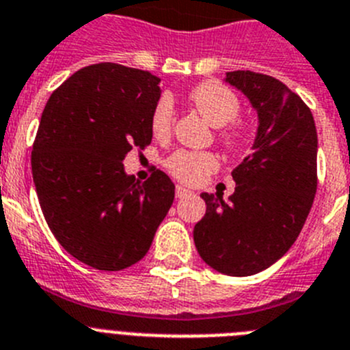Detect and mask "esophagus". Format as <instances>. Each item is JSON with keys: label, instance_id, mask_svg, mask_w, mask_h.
Wrapping results in <instances>:
<instances>
[{"label": "esophagus", "instance_id": "obj_1", "mask_svg": "<svg viewBox=\"0 0 350 350\" xmlns=\"http://www.w3.org/2000/svg\"><path fill=\"white\" fill-rule=\"evenodd\" d=\"M190 190H187V188L185 187H176V197H178V199H181V197H185V196H190Z\"/></svg>", "mask_w": 350, "mask_h": 350}]
</instances>
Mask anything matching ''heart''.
<instances>
[{"label": "heart", "mask_w": 350, "mask_h": 350, "mask_svg": "<svg viewBox=\"0 0 350 350\" xmlns=\"http://www.w3.org/2000/svg\"><path fill=\"white\" fill-rule=\"evenodd\" d=\"M188 102L213 124L220 126L218 141L229 151L241 150L247 144L248 129L238 123L236 118L241 112V100L226 84L206 81L197 84L188 93ZM174 103L167 95H162L151 109L150 126L157 139L171 135L174 126ZM167 171L185 185H199L211 172L218 169V157L211 151L178 150L165 160Z\"/></svg>", "instance_id": "1"}]
</instances>
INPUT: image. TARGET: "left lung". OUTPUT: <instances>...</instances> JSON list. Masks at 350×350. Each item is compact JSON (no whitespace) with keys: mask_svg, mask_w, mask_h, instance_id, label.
Listing matches in <instances>:
<instances>
[{"mask_svg":"<svg viewBox=\"0 0 350 350\" xmlns=\"http://www.w3.org/2000/svg\"><path fill=\"white\" fill-rule=\"evenodd\" d=\"M259 114L254 151L232 171L236 190L200 193L193 241L208 266L229 276L262 271L293 247L317 192V130L308 105L271 75L227 72Z\"/></svg>","mask_w":350,"mask_h":350,"instance_id":"obj_1","label":"left lung"}]
</instances>
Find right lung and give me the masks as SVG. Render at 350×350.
<instances>
[{
    "label": "right lung",
    "mask_w": 350,
    "mask_h": 350,
    "mask_svg": "<svg viewBox=\"0 0 350 350\" xmlns=\"http://www.w3.org/2000/svg\"><path fill=\"white\" fill-rule=\"evenodd\" d=\"M158 83L118 63L84 66L42 112L31 151L42 213L57 243L100 271L139 262L174 200V183L160 169L144 183L123 169L132 148L151 144Z\"/></svg>",
    "instance_id": "obj_1"
}]
</instances>
